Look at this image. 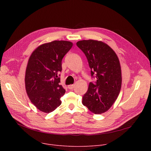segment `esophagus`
Masks as SVG:
<instances>
[{"label": "esophagus", "mask_w": 151, "mask_h": 151, "mask_svg": "<svg viewBox=\"0 0 151 151\" xmlns=\"http://www.w3.org/2000/svg\"><path fill=\"white\" fill-rule=\"evenodd\" d=\"M74 86H75V85H73V84H70V85L68 86V88L69 89H73V88H74Z\"/></svg>", "instance_id": "esophagus-1"}]
</instances>
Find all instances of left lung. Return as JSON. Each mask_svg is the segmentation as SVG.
Wrapping results in <instances>:
<instances>
[{"mask_svg":"<svg viewBox=\"0 0 151 151\" xmlns=\"http://www.w3.org/2000/svg\"><path fill=\"white\" fill-rule=\"evenodd\" d=\"M76 45L88 59L91 77L96 80V82L89 83L82 103L94 114L104 113L113 105L121 91L119 60L115 52L102 42L81 40Z\"/></svg>","mask_w":151,"mask_h":151,"instance_id":"obj_1","label":"left lung"}]
</instances>
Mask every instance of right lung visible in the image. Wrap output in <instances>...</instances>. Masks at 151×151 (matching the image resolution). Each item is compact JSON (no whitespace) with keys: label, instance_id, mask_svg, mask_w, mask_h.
<instances>
[{"label":"right lung","instance_id":"obj_1","mask_svg":"<svg viewBox=\"0 0 151 151\" xmlns=\"http://www.w3.org/2000/svg\"><path fill=\"white\" fill-rule=\"evenodd\" d=\"M67 41L55 40L38 46L31 54L26 71L25 84L31 102L49 113L61 104L65 90L60 84L62 60L72 47Z\"/></svg>","mask_w":151,"mask_h":151}]
</instances>
